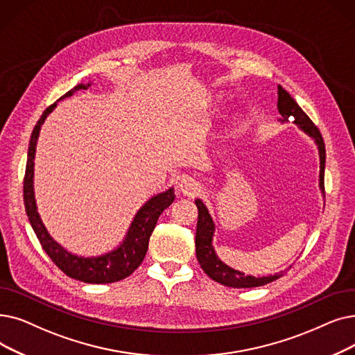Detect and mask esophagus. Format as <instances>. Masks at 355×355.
Instances as JSON below:
<instances>
[{"mask_svg":"<svg viewBox=\"0 0 355 355\" xmlns=\"http://www.w3.org/2000/svg\"><path fill=\"white\" fill-rule=\"evenodd\" d=\"M178 187H180V191L184 196H187V197H194V196H197L200 193L198 182L194 178H191V177L181 178Z\"/></svg>","mask_w":355,"mask_h":355,"instance_id":"esophagus-1","label":"esophagus"}]
</instances>
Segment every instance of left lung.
Returning a JSON list of instances; mask_svg holds the SVG:
<instances>
[{
    "instance_id": "8db88e82",
    "label": "left lung",
    "mask_w": 355,
    "mask_h": 355,
    "mask_svg": "<svg viewBox=\"0 0 355 355\" xmlns=\"http://www.w3.org/2000/svg\"><path fill=\"white\" fill-rule=\"evenodd\" d=\"M279 101H277V107H279V113L283 119L282 121H288V117H295L296 125L304 132L313 137L318 149H319V158H320V171H319V186L322 193L325 194V144H323V137L319 132V129L315 126V123L309 119L302 109L300 105L295 101L288 92L279 85ZM196 206L198 209V220H197V230H196V254L200 267L210 277L211 280L218 282L227 287H235V288H250V287H258L264 286L267 283H271L286 272L282 271L279 274L268 275V277H252V275H245L241 271H236L234 268L227 267L216 255L211 239L214 232V223L211 220V216L207 211V207L203 205L200 198L196 200Z\"/></svg>"
}]
</instances>
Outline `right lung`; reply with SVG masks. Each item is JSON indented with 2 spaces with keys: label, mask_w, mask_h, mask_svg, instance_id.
Masks as SVG:
<instances>
[{
  "label": "right lung",
  "mask_w": 355,
  "mask_h": 355,
  "mask_svg": "<svg viewBox=\"0 0 355 355\" xmlns=\"http://www.w3.org/2000/svg\"><path fill=\"white\" fill-rule=\"evenodd\" d=\"M89 84H78L68 91L62 98L71 97L75 91L87 89ZM60 98V100H62ZM56 103L49 105L48 109L40 116L37 125L33 129L32 137H30V145L27 152V164H26V174H24V206L26 213L28 216V222L32 225L35 234L42 245L44 252L51 257V259L56 264V267L64 271L68 277L75 280L91 284H105L114 283L119 280L126 279L137 267L142 264V261L146 255L149 238L157 226L158 218L161 213L174 202L175 194L174 189H169L161 194L153 196L149 202H146L141 210L136 213L135 219L128 230V235L120 243L117 250L107 252L101 257L94 258H84L78 255H72L67 250H64L48 232L44 227L40 216L37 213V206L35 200L33 190V166H35V153L36 144L40 132V126L43 125L44 119L55 109Z\"/></svg>",
  "instance_id": "obj_1"
}]
</instances>
